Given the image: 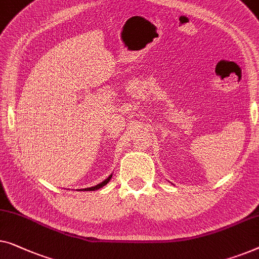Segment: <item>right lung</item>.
I'll list each match as a JSON object with an SVG mask.
<instances>
[{
    "label": "right lung",
    "mask_w": 259,
    "mask_h": 259,
    "mask_svg": "<svg viewBox=\"0 0 259 259\" xmlns=\"http://www.w3.org/2000/svg\"><path fill=\"white\" fill-rule=\"evenodd\" d=\"M111 178H112V174H111L110 176H108L107 179H105L103 182L98 183V185H97V186H95V187H90V188H84V189H80V190H84V192H91V190H97V189L102 188V187H104L105 185H107L108 181H110V180H111Z\"/></svg>",
    "instance_id": "1"
}]
</instances>
